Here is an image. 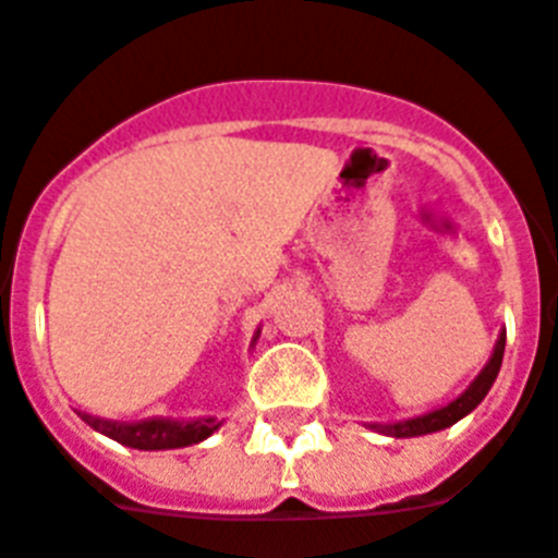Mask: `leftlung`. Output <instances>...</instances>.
I'll list each match as a JSON object with an SVG mask.
<instances>
[{
    "label": "left lung",
    "mask_w": 558,
    "mask_h": 558,
    "mask_svg": "<svg viewBox=\"0 0 558 558\" xmlns=\"http://www.w3.org/2000/svg\"><path fill=\"white\" fill-rule=\"evenodd\" d=\"M502 354H505V329L499 331V340L494 345V354L490 360L485 363L480 374H476V380L462 391L457 400H451L448 405L442 409H434L428 414H420V416H411V420H400V423H372L368 428H374L377 434H386V437H397V439H405V437H423V434H434V430H442V428H451L453 423H460L462 416H468L471 411L485 400V395L490 391L494 386L496 374H499V366H502Z\"/></svg>",
    "instance_id": "obj_1"
}]
</instances>
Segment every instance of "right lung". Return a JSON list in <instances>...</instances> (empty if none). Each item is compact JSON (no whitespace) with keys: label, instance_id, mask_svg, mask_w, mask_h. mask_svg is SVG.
<instances>
[{"label":"right lung","instance_id":"1","mask_svg":"<svg viewBox=\"0 0 558 558\" xmlns=\"http://www.w3.org/2000/svg\"><path fill=\"white\" fill-rule=\"evenodd\" d=\"M257 337H260V329L252 337V345L257 343ZM78 416L98 434L116 439L121 446L138 448V451H170V448L198 446L223 425L218 416H195V420L153 416V420H138V423H112V420L82 414V411H78Z\"/></svg>","mask_w":558,"mask_h":558}]
</instances>
